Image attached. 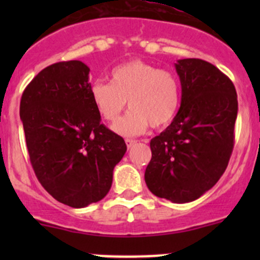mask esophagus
<instances>
[{
    "label": "esophagus",
    "instance_id": "esophagus-1",
    "mask_svg": "<svg viewBox=\"0 0 260 260\" xmlns=\"http://www.w3.org/2000/svg\"><path fill=\"white\" fill-rule=\"evenodd\" d=\"M136 143H137V141L136 140H131V138H127V140H125V145H127L128 148H132Z\"/></svg>",
    "mask_w": 260,
    "mask_h": 260
}]
</instances>
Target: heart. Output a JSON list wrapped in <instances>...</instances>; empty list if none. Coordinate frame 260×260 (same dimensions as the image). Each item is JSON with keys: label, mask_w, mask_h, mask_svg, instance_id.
I'll return each mask as SVG.
<instances>
[{"label": "heart", "mask_w": 260, "mask_h": 260, "mask_svg": "<svg viewBox=\"0 0 260 260\" xmlns=\"http://www.w3.org/2000/svg\"><path fill=\"white\" fill-rule=\"evenodd\" d=\"M90 99L107 122L114 123L128 99L129 112L113 125L120 136L142 135L147 128L169 124L180 108L181 86L174 73L140 59L117 65L111 72V83L95 81Z\"/></svg>", "instance_id": "b5f03b06"}]
</instances>
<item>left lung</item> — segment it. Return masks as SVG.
Listing matches in <instances>:
<instances>
[{
	"instance_id": "obj_1",
	"label": "left lung",
	"mask_w": 260,
	"mask_h": 260,
	"mask_svg": "<svg viewBox=\"0 0 260 260\" xmlns=\"http://www.w3.org/2000/svg\"><path fill=\"white\" fill-rule=\"evenodd\" d=\"M175 67L181 106L171 124L151 140L145 180L153 195L185 204L210 190L226 170L238 96L233 81L205 60L182 59Z\"/></svg>"
}]
</instances>
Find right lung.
Wrapping results in <instances>:
<instances>
[{
    "label": "right lung",
    "instance_id": "1",
    "mask_svg": "<svg viewBox=\"0 0 260 260\" xmlns=\"http://www.w3.org/2000/svg\"><path fill=\"white\" fill-rule=\"evenodd\" d=\"M89 69L79 60L41 70L23 90L20 117L31 166L59 203L85 208L111 190L124 140L101 123L90 99Z\"/></svg>",
    "mask_w": 260,
    "mask_h": 260
}]
</instances>
